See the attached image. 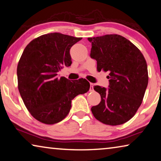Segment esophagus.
I'll use <instances>...</instances> for the list:
<instances>
[{
    "label": "esophagus",
    "mask_w": 161,
    "mask_h": 161,
    "mask_svg": "<svg viewBox=\"0 0 161 161\" xmlns=\"http://www.w3.org/2000/svg\"><path fill=\"white\" fill-rule=\"evenodd\" d=\"M94 85L92 83H90V92H92L94 90Z\"/></svg>",
    "instance_id": "esophagus-1"
}]
</instances>
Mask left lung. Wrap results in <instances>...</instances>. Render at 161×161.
Returning a JSON list of instances; mask_svg holds the SVG:
<instances>
[{
    "label": "left lung",
    "mask_w": 161,
    "mask_h": 161,
    "mask_svg": "<svg viewBox=\"0 0 161 161\" xmlns=\"http://www.w3.org/2000/svg\"><path fill=\"white\" fill-rule=\"evenodd\" d=\"M90 57L97 70L108 71V89L94 86L101 102L91 108L94 117L105 125H119L130 120L140 108L148 83L147 63L132 42L117 34L88 38Z\"/></svg>",
    "instance_id": "1"
}]
</instances>
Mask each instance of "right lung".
Masks as SVG:
<instances>
[{
	"instance_id": "add662e5",
	"label": "right lung",
	"mask_w": 161,
	"mask_h": 161,
	"mask_svg": "<svg viewBox=\"0 0 161 161\" xmlns=\"http://www.w3.org/2000/svg\"><path fill=\"white\" fill-rule=\"evenodd\" d=\"M81 39L60 33L40 36L26 46L20 58L18 88L30 114L42 123L62 121L69 113L71 100L90 90L85 79L71 81L57 76L64 66L71 65L70 48Z\"/></svg>"
}]
</instances>
